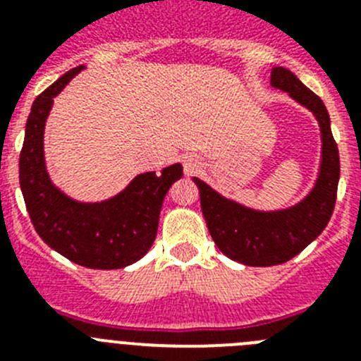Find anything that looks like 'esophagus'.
<instances>
[{"instance_id":"obj_1","label":"esophagus","mask_w":361,"mask_h":361,"mask_svg":"<svg viewBox=\"0 0 361 361\" xmlns=\"http://www.w3.org/2000/svg\"><path fill=\"white\" fill-rule=\"evenodd\" d=\"M199 168H200L199 159L193 157V155H186V157H184V171H186V175L195 173V171H199Z\"/></svg>"}]
</instances>
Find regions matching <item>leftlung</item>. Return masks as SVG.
I'll return each mask as SVG.
<instances>
[{"instance_id": "8db88e82", "label": "left lung", "mask_w": 361, "mask_h": 361, "mask_svg": "<svg viewBox=\"0 0 361 361\" xmlns=\"http://www.w3.org/2000/svg\"><path fill=\"white\" fill-rule=\"evenodd\" d=\"M269 85L307 108L320 126V164L307 195L288 208L257 209L228 199L208 183L193 177L200 193L202 215L216 247L235 262L253 267L288 262L305 250L329 222L340 180L338 146L322 99L283 66H273Z\"/></svg>"}]
</instances>
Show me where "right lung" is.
I'll return each instance as SVG.
<instances>
[{
  "label": "right lung",
  "mask_w": 361,
  "mask_h": 361,
  "mask_svg": "<svg viewBox=\"0 0 361 361\" xmlns=\"http://www.w3.org/2000/svg\"><path fill=\"white\" fill-rule=\"evenodd\" d=\"M85 68L66 72L32 104L19 155V184L32 224L54 251L90 269H121L152 247L164 197L183 177V166L175 162L161 173L135 175L119 193L95 202L73 199L57 188L44 161V124L54 97Z\"/></svg>",
  "instance_id": "add662e5"
}]
</instances>
